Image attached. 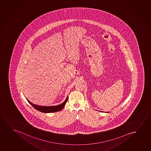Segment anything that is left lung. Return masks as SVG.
<instances>
[{"label":"left lung","instance_id":"8db88e82","mask_svg":"<svg viewBox=\"0 0 151 151\" xmlns=\"http://www.w3.org/2000/svg\"><path fill=\"white\" fill-rule=\"evenodd\" d=\"M101 112H102V111H101ZM106 113H109V112H106Z\"/></svg>","mask_w":151,"mask_h":151}]
</instances>
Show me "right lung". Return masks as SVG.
<instances>
[{
    "instance_id": "1",
    "label": "right lung",
    "mask_w": 151,
    "mask_h": 151,
    "mask_svg": "<svg viewBox=\"0 0 151 151\" xmlns=\"http://www.w3.org/2000/svg\"><path fill=\"white\" fill-rule=\"evenodd\" d=\"M68 97L67 96V98L65 99L64 102H63L62 104L57 106H37L36 104H34L31 102H30L29 100L27 101L29 102L30 104L36 110L39 111L40 112H42V113H53V112H58L60 111L63 110V108H64L65 104L68 101Z\"/></svg>"
}]
</instances>
